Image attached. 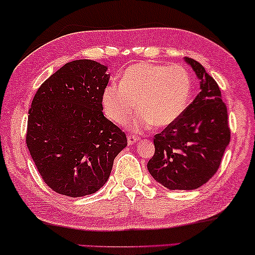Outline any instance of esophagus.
Masks as SVG:
<instances>
[{
  "label": "esophagus",
  "instance_id": "esophagus-1",
  "mask_svg": "<svg viewBox=\"0 0 255 255\" xmlns=\"http://www.w3.org/2000/svg\"><path fill=\"white\" fill-rule=\"evenodd\" d=\"M140 140V138L139 137H137V135H128V145H133V144H135L137 143V141H139Z\"/></svg>",
  "mask_w": 255,
  "mask_h": 255
}]
</instances>
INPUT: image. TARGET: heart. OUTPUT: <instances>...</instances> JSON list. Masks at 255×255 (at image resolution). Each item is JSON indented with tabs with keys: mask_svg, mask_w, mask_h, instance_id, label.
<instances>
[{
	"mask_svg": "<svg viewBox=\"0 0 255 255\" xmlns=\"http://www.w3.org/2000/svg\"><path fill=\"white\" fill-rule=\"evenodd\" d=\"M192 90L190 72L181 65L137 63L128 67L120 84L108 85L102 94V108L109 120L123 125L130 122L134 131L154 124L166 128L179 120L186 110Z\"/></svg>",
	"mask_w": 255,
	"mask_h": 255,
	"instance_id": "heart-1",
	"label": "heart"
}]
</instances>
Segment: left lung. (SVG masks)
<instances>
[{"label": "left lung", "mask_w": 255, "mask_h": 255, "mask_svg": "<svg viewBox=\"0 0 255 255\" xmlns=\"http://www.w3.org/2000/svg\"><path fill=\"white\" fill-rule=\"evenodd\" d=\"M200 92L176 123L154 135L147 170L168 190H196L212 178L230 144L227 109L220 89L199 62L185 57Z\"/></svg>", "instance_id": "left-lung-1"}]
</instances>
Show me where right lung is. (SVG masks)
<instances>
[{
  "instance_id": "1",
  "label": "right lung",
  "mask_w": 255,
  "mask_h": 255,
  "mask_svg": "<svg viewBox=\"0 0 255 255\" xmlns=\"http://www.w3.org/2000/svg\"><path fill=\"white\" fill-rule=\"evenodd\" d=\"M107 71V65L91 59L69 62L32 99L26 146L45 184L63 196L97 192L128 145L124 132L102 112Z\"/></svg>"
}]
</instances>
